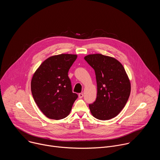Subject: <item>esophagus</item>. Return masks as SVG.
Segmentation results:
<instances>
[{
  "label": "esophagus",
  "mask_w": 160,
  "mask_h": 160,
  "mask_svg": "<svg viewBox=\"0 0 160 160\" xmlns=\"http://www.w3.org/2000/svg\"><path fill=\"white\" fill-rule=\"evenodd\" d=\"M83 96V93H80V94H78V98H82Z\"/></svg>",
  "instance_id": "1"
}]
</instances>
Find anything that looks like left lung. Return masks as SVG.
Segmentation results:
<instances>
[{
    "mask_svg": "<svg viewBox=\"0 0 160 160\" xmlns=\"http://www.w3.org/2000/svg\"><path fill=\"white\" fill-rule=\"evenodd\" d=\"M95 71L98 94L96 101L89 104L92 116L101 120L115 118L125 107L131 86L122 63L115 58L101 54L84 58Z\"/></svg>",
    "mask_w": 160,
    "mask_h": 160,
    "instance_id": "obj_1",
    "label": "left lung"
}]
</instances>
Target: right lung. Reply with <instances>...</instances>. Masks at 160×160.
Returning <instances> with one entry per match:
<instances>
[{"instance_id":"1","label":"right lung","mask_w":160,"mask_h":160,"mask_svg":"<svg viewBox=\"0 0 160 160\" xmlns=\"http://www.w3.org/2000/svg\"><path fill=\"white\" fill-rule=\"evenodd\" d=\"M77 58L61 54L45 59L34 73L31 90L35 102L43 115L61 120L69 115L78 95L72 92L68 73Z\"/></svg>"}]
</instances>
